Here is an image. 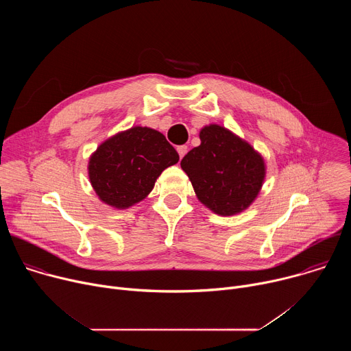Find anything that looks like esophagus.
I'll use <instances>...</instances> for the list:
<instances>
[{
	"label": "esophagus",
	"mask_w": 351,
	"mask_h": 351,
	"mask_svg": "<svg viewBox=\"0 0 351 351\" xmlns=\"http://www.w3.org/2000/svg\"><path fill=\"white\" fill-rule=\"evenodd\" d=\"M176 149H178V153H179V157L183 158L184 154L187 153V145H179Z\"/></svg>",
	"instance_id": "obj_1"
}]
</instances>
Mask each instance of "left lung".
Returning a JSON list of instances; mask_svg holds the SVG:
<instances>
[{
  "instance_id": "obj_1",
  "label": "left lung",
  "mask_w": 351,
  "mask_h": 351,
  "mask_svg": "<svg viewBox=\"0 0 351 351\" xmlns=\"http://www.w3.org/2000/svg\"><path fill=\"white\" fill-rule=\"evenodd\" d=\"M199 140L202 144L190 149L180 162L197 198L218 215L244 211L263 187L264 158L219 125L203 128Z\"/></svg>"
}]
</instances>
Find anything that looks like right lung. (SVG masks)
I'll return each mask as SVG.
<instances>
[{
  "label": "right lung",
  "instance_id": "1",
  "mask_svg": "<svg viewBox=\"0 0 351 351\" xmlns=\"http://www.w3.org/2000/svg\"><path fill=\"white\" fill-rule=\"evenodd\" d=\"M179 154L158 130L134 126L99 145L88 161V178L101 202L125 210L153 190Z\"/></svg>",
  "mask_w": 351,
  "mask_h": 351
}]
</instances>
